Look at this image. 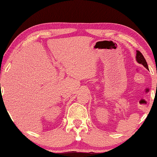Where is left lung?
<instances>
[{
	"label": "left lung",
	"mask_w": 157,
	"mask_h": 157,
	"mask_svg": "<svg viewBox=\"0 0 157 157\" xmlns=\"http://www.w3.org/2000/svg\"><path fill=\"white\" fill-rule=\"evenodd\" d=\"M136 60L138 63L142 65L145 68H146L147 70H148V66H147V62L145 60V59L144 58L143 55H142V53L140 52H139L136 50Z\"/></svg>",
	"instance_id": "left-lung-1"
}]
</instances>
